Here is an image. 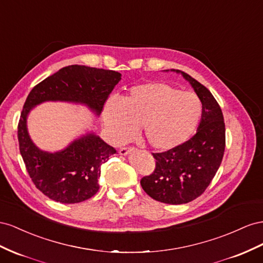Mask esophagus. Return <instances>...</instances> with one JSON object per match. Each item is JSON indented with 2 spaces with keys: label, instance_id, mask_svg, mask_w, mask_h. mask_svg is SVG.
<instances>
[{
  "label": "esophagus",
  "instance_id": "esophagus-1",
  "mask_svg": "<svg viewBox=\"0 0 263 263\" xmlns=\"http://www.w3.org/2000/svg\"><path fill=\"white\" fill-rule=\"evenodd\" d=\"M133 151H134V147H122V148H120L119 153H120V155L126 156V155H129L130 153H132Z\"/></svg>",
  "mask_w": 263,
  "mask_h": 263
}]
</instances>
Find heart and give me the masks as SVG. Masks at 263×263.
Returning <instances> with one entry per match:
<instances>
[{"label":"heart","mask_w":263,"mask_h":263,"mask_svg":"<svg viewBox=\"0 0 263 263\" xmlns=\"http://www.w3.org/2000/svg\"><path fill=\"white\" fill-rule=\"evenodd\" d=\"M201 117L196 95L160 81L130 89L122 100L110 98L103 108V127L116 144L124 143L140 126L141 137L155 151L166 152L189 139Z\"/></svg>","instance_id":"heart-1"}]
</instances>
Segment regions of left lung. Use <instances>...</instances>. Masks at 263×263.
<instances>
[{
  "mask_svg": "<svg viewBox=\"0 0 263 263\" xmlns=\"http://www.w3.org/2000/svg\"><path fill=\"white\" fill-rule=\"evenodd\" d=\"M171 71L181 73L193 87L201 102V119L192 139L170 151L153 153L156 167L141 179V186L155 200L179 205L196 199L211 184L222 161L226 136L222 112L212 92L189 73Z\"/></svg>",
  "mask_w": 263,
  "mask_h": 263,
  "instance_id": "left-lung-1",
  "label": "left lung"
}]
</instances>
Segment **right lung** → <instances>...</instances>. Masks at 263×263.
I'll use <instances>...</instances> for the list:
<instances>
[{"label": "right lung", "mask_w": 263, "mask_h": 263, "mask_svg": "<svg viewBox=\"0 0 263 263\" xmlns=\"http://www.w3.org/2000/svg\"><path fill=\"white\" fill-rule=\"evenodd\" d=\"M121 73L71 65L36 85L27 96L17 127L20 152L33 183L44 195L63 204H76L98 192L101 165L117 151L93 132L74 139L57 152L43 151L28 134L27 117L46 101L84 104L100 116Z\"/></svg>", "instance_id": "add662e5"}]
</instances>
